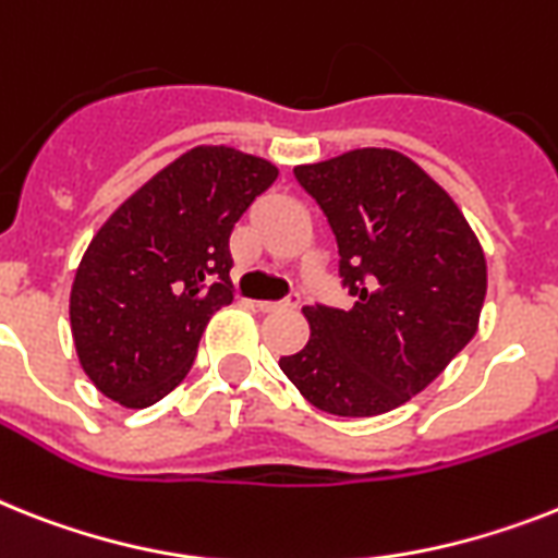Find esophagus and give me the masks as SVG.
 Here are the masks:
<instances>
[{"mask_svg": "<svg viewBox=\"0 0 558 558\" xmlns=\"http://www.w3.org/2000/svg\"><path fill=\"white\" fill-rule=\"evenodd\" d=\"M256 307H259L262 313H276V311H293V307H299V296H290V299H282V302H256Z\"/></svg>", "mask_w": 558, "mask_h": 558, "instance_id": "34e87169", "label": "esophagus"}]
</instances>
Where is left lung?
<instances>
[{
	"label": "left lung",
	"mask_w": 558,
	"mask_h": 558,
	"mask_svg": "<svg viewBox=\"0 0 558 558\" xmlns=\"http://www.w3.org/2000/svg\"><path fill=\"white\" fill-rule=\"evenodd\" d=\"M293 177L328 216L356 302L305 307L311 339L279 367L325 413L393 411L476 333L485 253L448 191L399 150L359 147Z\"/></svg>",
	"instance_id": "1"
}]
</instances>
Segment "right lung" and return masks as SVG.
<instances>
[{
	"label": "right lung",
	"instance_id": "obj_1",
	"mask_svg": "<svg viewBox=\"0 0 558 558\" xmlns=\"http://www.w3.org/2000/svg\"><path fill=\"white\" fill-rule=\"evenodd\" d=\"M279 168L228 145H199L108 216L71 288L82 371L122 408H150L185 379L202 330L233 302L230 230Z\"/></svg>",
	"mask_w": 558,
	"mask_h": 558
}]
</instances>
